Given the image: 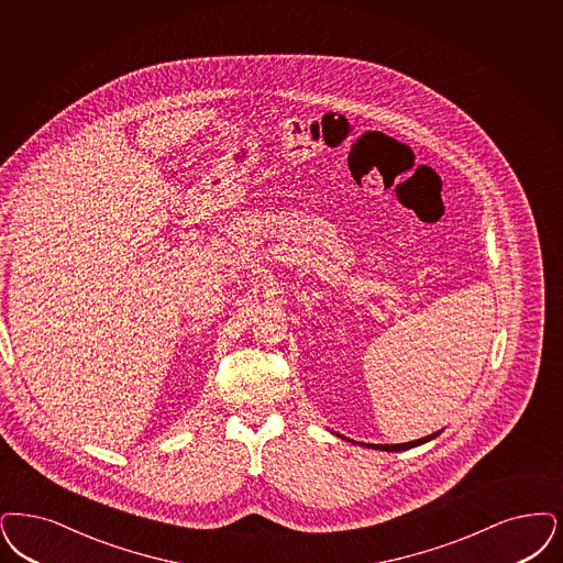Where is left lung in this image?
Returning a JSON list of instances; mask_svg holds the SVG:
<instances>
[{
    "instance_id": "8db88e82",
    "label": "left lung",
    "mask_w": 563,
    "mask_h": 563,
    "mask_svg": "<svg viewBox=\"0 0 563 563\" xmlns=\"http://www.w3.org/2000/svg\"><path fill=\"white\" fill-rule=\"evenodd\" d=\"M440 431H435V433H431V435H426V438H421V440H412V442H405V444H366L368 449L375 450H385V452H400V450L415 449V446H421V444H426L429 440H433L435 435H438Z\"/></svg>"
}]
</instances>
